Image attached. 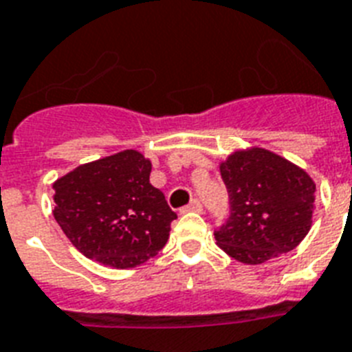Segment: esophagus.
Returning a JSON list of instances; mask_svg holds the SVG:
<instances>
[{
  "instance_id": "1",
  "label": "esophagus",
  "mask_w": 352,
  "mask_h": 352,
  "mask_svg": "<svg viewBox=\"0 0 352 352\" xmlns=\"http://www.w3.org/2000/svg\"><path fill=\"white\" fill-rule=\"evenodd\" d=\"M188 212H203V204H201V201L193 199L192 203L186 204V206L181 210V214H188Z\"/></svg>"
}]
</instances>
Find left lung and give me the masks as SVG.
Masks as SVG:
<instances>
[{
	"label": "left lung",
	"instance_id": "obj_1",
	"mask_svg": "<svg viewBox=\"0 0 352 352\" xmlns=\"http://www.w3.org/2000/svg\"><path fill=\"white\" fill-rule=\"evenodd\" d=\"M230 217L215 241L239 263H261L294 250L309 234L316 184L305 170L263 148L237 149L219 164Z\"/></svg>",
	"mask_w": 352,
	"mask_h": 352
}]
</instances>
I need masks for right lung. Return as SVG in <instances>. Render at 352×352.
<instances>
[{
  "label": "right lung",
  "instance_id": "obj_1",
  "mask_svg": "<svg viewBox=\"0 0 352 352\" xmlns=\"http://www.w3.org/2000/svg\"><path fill=\"white\" fill-rule=\"evenodd\" d=\"M151 160L137 149L93 160L54 184V219L85 257L133 268L159 254L177 219L149 182Z\"/></svg>",
  "mask_w": 352,
  "mask_h": 352
}]
</instances>
